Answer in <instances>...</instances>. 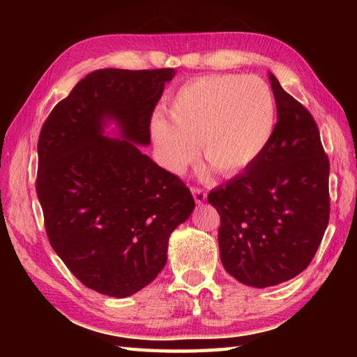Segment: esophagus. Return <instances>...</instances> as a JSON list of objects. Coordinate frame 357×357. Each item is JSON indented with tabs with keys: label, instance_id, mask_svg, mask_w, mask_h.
<instances>
[{
	"label": "esophagus",
	"instance_id": "1",
	"mask_svg": "<svg viewBox=\"0 0 357 357\" xmlns=\"http://www.w3.org/2000/svg\"><path fill=\"white\" fill-rule=\"evenodd\" d=\"M192 195H193V200H195L197 204H203L204 202H206V192H204L203 189H198V187H193L192 189Z\"/></svg>",
	"mask_w": 357,
	"mask_h": 357
}]
</instances>
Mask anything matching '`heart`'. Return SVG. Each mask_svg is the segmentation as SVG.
<instances>
[{"instance_id":"b5f03b06","label":"heart","mask_w":357,"mask_h":357,"mask_svg":"<svg viewBox=\"0 0 357 357\" xmlns=\"http://www.w3.org/2000/svg\"><path fill=\"white\" fill-rule=\"evenodd\" d=\"M151 135L168 172L181 173L195 155L223 176L245 172L264 153L275 128V100L255 75H204L184 83Z\"/></svg>"}]
</instances>
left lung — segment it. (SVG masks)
I'll return each mask as SVG.
<instances>
[{
  "instance_id": "1",
  "label": "left lung",
  "mask_w": 357,
  "mask_h": 357,
  "mask_svg": "<svg viewBox=\"0 0 357 357\" xmlns=\"http://www.w3.org/2000/svg\"><path fill=\"white\" fill-rule=\"evenodd\" d=\"M268 75L277 107L273 138L255 164L208 195L220 214L223 268L253 288L301 274L329 222V160L315 119Z\"/></svg>"
}]
</instances>
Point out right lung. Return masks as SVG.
<instances>
[{"label": "right lung", "mask_w": 357, "mask_h": 357, "mask_svg": "<svg viewBox=\"0 0 357 357\" xmlns=\"http://www.w3.org/2000/svg\"><path fill=\"white\" fill-rule=\"evenodd\" d=\"M174 74L94 70L39 135L36 190L48 241L84 287L112 298L159 275L168 239L195 208L183 181L140 149L149 146L151 114Z\"/></svg>", "instance_id": "right-lung-1"}]
</instances>
